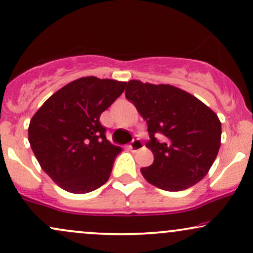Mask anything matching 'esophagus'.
Here are the masks:
<instances>
[{
	"mask_svg": "<svg viewBox=\"0 0 253 253\" xmlns=\"http://www.w3.org/2000/svg\"><path fill=\"white\" fill-rule=\"evenodd\" d=\"M144 147V144H142V141L141 140H140L139 138H134L132 140V142H130V145H129V148L132 151H139V150H141V148Z\"/></svg>",
	"mask_w": 253,
	"mask_h": 253,
	"instance_id": "obj_1",
	"label": "esophagus"
}]
</instances>
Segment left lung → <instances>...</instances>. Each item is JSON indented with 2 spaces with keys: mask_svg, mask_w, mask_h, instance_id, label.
I'll return each mask as SVG.
<instances>
[{
  "mask_svg": "<svg viewBox=\"0 0 253 253\" xmlns=\"http://www.w3.org/2000/svg\"><path fill=\"white\" fill-rule=\"evenodd\" d=\"M125 95L147 123L151 140L146 147L153 152L154 161L140 169L146 180L171 192L202 180L220 147L217 114L192 94L171 84L130 80Z\"/></svg>",
  "mask_w": 253,
  "mask_h": 253,
  "instance_id": "8db88e82",
  "label": "left lung"
}]
</instances>
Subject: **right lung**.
Returning a JSON list of instances; mask_svg holds the SVG:
<instances>
[{"instance_id": "right-lung-1", "label": "right lung", "mask_w": 253, "mask_h": 253, "mask_svg": "<svg viewBox=\"0 0 253 253\" xmlns=\"http://www.w3.org/2000/svg\"><path fill=\"white\" fill-rule=\"evenodd\" d=\"M126 82L80 78L54 93L34 114L28 140L51 180L71 193H88L108 180L121 147L106 139L100 115Z\"/></svg>"}]
</instances>
